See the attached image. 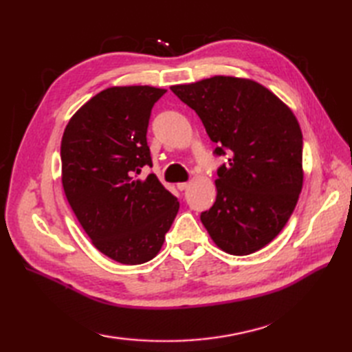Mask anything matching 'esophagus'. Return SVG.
<instances>
[{"mask_svg":"<svg viewBox=\"0 0 352 352\" xmlns=\"http://www.w3.org/2000/svg\"><path fill=\"white\" fill-rule=\"evenodd\" d=\"M189 186H190V183H189V182H183V183H178V184H177V188L180 189V190H186V189L189 188Z\"/></svg>","mask_w":352,"mask_h":352,"instance_id":"1","label":"esophagus"}]
</instances>
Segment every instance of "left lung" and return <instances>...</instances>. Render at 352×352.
I'll return each instance as SVG.
<instances>
[{"instance_id": "1", "label": "left lung", "mask_w": 352, "mask_h": 352, "mask_svg": "<svg viewBox=\"0 0 352 352\" xmlns=\"http://www.w3.org/2000/svg\"><path fill=\"white\" fill-rule=\"evenodd\" d=\"M170 91L197 111L206 131L228 151L218 169L216 201L201 222L218 248L246 256L286 226L304 182L302 133L294 111L251 78L213 76Z\"/></svg>"}]
</instances>
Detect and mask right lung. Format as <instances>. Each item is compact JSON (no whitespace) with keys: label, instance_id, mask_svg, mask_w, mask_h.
<instances>
[{"label":"right lung","instance_id":"obj_1","mask_svg":"<svg viewBox=\"0 0 352 352\" xmlns=\"http://www.w3.org/2000/svg\"><path fill=\"white\" fill-rule=\"evenodd\" d=\"M166 89L111 86L69 119L62 138L66 199L91 242L122 265H140L162 250L180 208L154 174L146 144L149 115Z\"/></svg>","mask_w":352,"mask_h":352}]
</instances>
